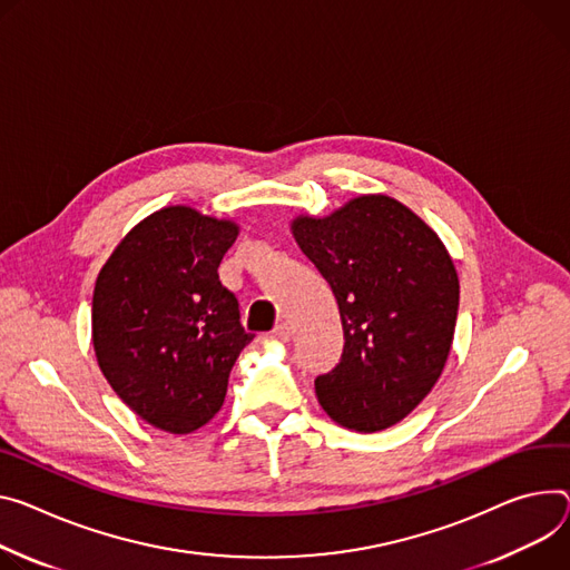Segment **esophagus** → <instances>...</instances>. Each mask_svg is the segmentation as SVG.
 <instances>
[{
	"label": "esophagus",
	"instance_id": "esophagus-1",
	"mask_svg": "<svg viewBox=\"0 0 570 570\" xmlns=\"http://www.w3.org/2000/svg\"><path fill=\"white\" fill-rule=\"evenodd\" d=\"M273 338H277V341L286 343V341L291 338V327H288V323H279V325H275V330H273Z\"/></svg>",
	"mask_w": 570,
	"mask_h": 570
}]
</instances>
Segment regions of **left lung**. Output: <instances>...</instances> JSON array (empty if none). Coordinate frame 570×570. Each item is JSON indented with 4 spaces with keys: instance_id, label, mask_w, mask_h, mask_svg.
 Returning a JSON list of instances; mask_svg holds the SVG:
<instances>
[{
    "instance_id": "left-lung-1",
    "label": "left lung",
    "mask_w": 570,
    "mask_h": 570,
    "mask_svg": "<svg viewBox=\"0 0 570 570\" xmlns=\"http://www.w3.org/2000/svg\"><path fill=\"white\" fill-rule=\"evenodd\" d=\"M332 286L343 323L338 366L316 377L327 416L380 432L419 406L450 354L459 277L432 227L389 195H361L325 218L291 223Z\"/></svg>"
}]
</instances>
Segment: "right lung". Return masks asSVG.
Instances as JSON below:
<instances>
[{"label":"right lung","mask_w":570,"mask_h":570,"mask_svg":"<svg viewBox=\"0 0 570 570\" xmlns=\"http://www.w3.org/2000/svg\"><path fill=\"white\" fill-rule=\"evenodd\" d=\"M238 225L166 206L140 220L99 271L92 347L120 400L151 428L190 434L220 411L254 338L218 266Z\"/></svg>","instance_id":"right-lung-1"}]
</instances>
